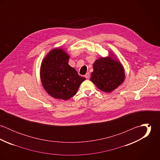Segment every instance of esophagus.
<instances>
[{"label": "esophagus", "mask_w": 160, "mask_h": 160, "mask_svg": "<svg viewBox=\"0 0 160 160\" xmlns=\"http://www.w3.org/2000/svg\"><path fill=\"white\" fill-rule=\"evenodd\" d=\"M85 77H86V78L89 79V77H90V73H89V72L86 73V74L85 75Z\"/></svg>", "instance_id": "1"}]
</instances>
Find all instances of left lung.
Listing matches in <instances>:
<instances>
[{
    "label": "left lung",
    "instance_id": "8db88e82",
    "mask_svg": "<svg viewBox=\"0 0 160 160\" xmlns=\"http://www.w3.org/2000/svg\"><path fill=\"white\" fill-rule=\"evenodd\" d=\"M114 57L110 52V56L99 58L93 64L91 81L102 91L112 92L124 81L123 66Z\"/></svg>",
    "mask_w": 160,
    "mask_h": 160
}]
</instances>
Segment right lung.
<instances>
[{
  "instance_id": "right-lung-1",
  "label": "right lung",
  "mask_w": 160,
  "mask_h": 160,
  "mask_svg": "<svg viewBox=\"0 0 160 160\" xmlns=\"http://www.w3.org/2000/svg\"><path fill=\"white\" fill-rule=\"evenodd\" d=\"M69 56L62 48L50 50L42 62L40 76L46 91L52 97L67 100L86 79L68 65Z\"/></svg>"
}]
</instances>
